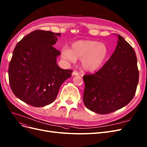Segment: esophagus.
<instances>
[{
	"mask_svg": "<svg viewBox=\"0 0 147 147\" xmlns=\"http://www.w3.org/2000/svg\"><path fill=\"white\" fill-rule=\"evenodd\" d=\"M79 75V73L77 71H75V70L72 72V75H74V76H75V75Z\"/></svg>",
	"mask_w": 147,
	"mask_h": 147,
	"instance_id": "1",
	"label": "esophagus"
}]
</instances>
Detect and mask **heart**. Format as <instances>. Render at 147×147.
<instances>
[{"instance_id":"1","label":"heart","mask_w":147,"mask_h":147,"mask_svg":"<svg viewBox=\"0 0 147 147\" xmlns=\"http://www.w3.org/2000/svg\"><path fill=\"white\" fill-rule=\"evenodd\" d=\"M62 57L69 61L81 60L82 68L88 72H94L102 67L109 55L106 45L97 41H78L71 45V49H63Z\"/></svg>"}]
</instances>
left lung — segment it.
<instances>
[{
	"label": "left lung",
	"mask_w": 147,
	"mask_h": 147,
	"mask_svg": "<svg viewBox=\"0 0 147 147\" xmlns=\"http://www.w3.org/2000/svg\"><path fill=\"white\" fill-rule=\"evenodd\" d=\"M115 51L95 73L83 76V102L88 109L107 114L127 105L136 92L139 73L132 46L118 34Z\"/></svg>",
	"instance_id": "obj_1"
}]
</instances>
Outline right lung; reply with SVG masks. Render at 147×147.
Segmentation results:
<instances>
[{
    "label": "right lung",
    "mask_w": 147,
    "mask_h": 147,
    "mask_svg": "<svg viewBox=\"0 0 147 147\" xmlns=\"http://www.w3.org/2000/svg\"><path fill=\"white\" fill-rule=\"evenodd\" d=\"M61 33L36 30L16 44L8 67L10 88L15 96L34 107L54 102L72 70L61 69L53 45Z\"/></svg>",
    "instance_id": "right-lung-1"
}]
</instances>
